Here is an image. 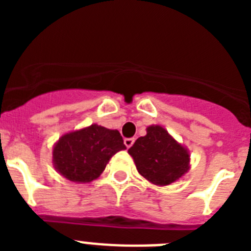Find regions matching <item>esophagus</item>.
I'll use <instances>...</instances> for the list:
<instances>
[{
	"mask_svg": "<svg viewBox=\"0 0 251 251\" xmlns=\"http://www.w3.org/2000/svg\"><path fill=\"white\" fill-rule=\"evenodd\" d=\"M133 143H134V138H126V139H124V145H126V147H127V148L132 147Z\"/></svg>",
	"mask_w": 251,
	"mask_h": 251,
	"instance_id": "esophagus-1",
	"label": "esophagus"
}]
</instances>
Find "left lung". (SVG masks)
<instances>
[{
	"label": "left lung",
	"mask_w": 251,
	"mask_h": 251,
	"mask_svg": "<svg viewBox=\"0 0 251 251\" xmlns=\"http://www.w3.org/2000/svg\"><path fill=\"white\" fill-rule=\"evenodd\" d=\"M139 175L157 186H167L182 178L190 170V151L162 126L147 127L128 150Z\"/></svg>",
	"instance_id": "obj_1"
}]
</instances>
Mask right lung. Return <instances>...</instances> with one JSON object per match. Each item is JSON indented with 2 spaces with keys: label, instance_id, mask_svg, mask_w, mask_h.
<instances>
[{
  "label": "right lung",
  "instance_id": "obj_1",
  "mask_svg": "<svg viewBox=\"0 0 251 251\" xmlns=\"http://www.w3.org/2000/svg\"><path fill=\"white\" fill-rule=\"evenodd\" d=\"M123 150L118 130L92 124L60 137L52 147V165L69 181L88 183L98 178L110 158Z\"/></svg>",
  "mask_w": 251,
  "mask_h": 251
}]
</instances>
